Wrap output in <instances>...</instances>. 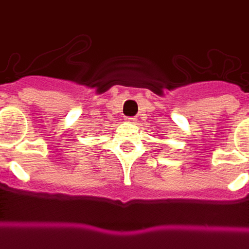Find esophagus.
Returning a JSON list of instances; mask_svg holds the SVG:
<instances>
[{
	"instance_id": "obj_1",
	"label": "esophagus",
	"mask_w": 249,
	"mask_h": 249,
	"mask_svg": "<svg viewBox=\"0 0 249 249\" xmlns=\"http://www.w3.org/2000/svg\"><path fill=\"white\" fill-rule=\"evenodd\" d=\"M126 123H130V124H135L136 123V118H125Z\"/></svg>"
}]
</instances>
